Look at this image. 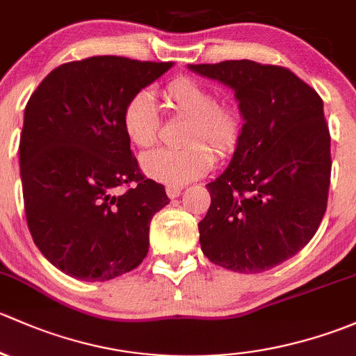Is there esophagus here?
<instances>
[{"label": "esophagus", "mask_w": 356, "mask_h": 356, "mask_svg": "<svg viewBox=\"0 0 356 356\" xmlns=\"http://www.w3.org/2000/svg\"><path fill=\"white\" fill-rule=\"evenodd\" d=\"M179 193H181V186L166 185V195L170 197V199H177V197H179Z\"/></svg>", "instance_id": "1"}]
</instances>
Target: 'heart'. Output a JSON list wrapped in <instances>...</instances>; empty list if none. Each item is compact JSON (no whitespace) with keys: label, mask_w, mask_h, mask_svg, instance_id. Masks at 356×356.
<instances>
[{"label":"heart","mask_w":356,"mask_h":356,"mask_svg":"<svg viewBox=\"0 0 356 356\" xmlns=\"http://www.w3.org/2000/svg\"><path fill=\"white\" fill-rule=\"evenodd\" d=\"M168 108L188 118L181 149H157L140 161L142 173L168 185H185L200 178L216 157H228L241 137V116L232 106L218 104L209 87L188 76H179L163 89ZM122 127L128 142L137 149H151L157 142L161 118L156 102L147 90L128 99L123 108ZM207 145L208 149L204 147Z\"/></svg>","instance_id":"heart-1"}]
</instances>
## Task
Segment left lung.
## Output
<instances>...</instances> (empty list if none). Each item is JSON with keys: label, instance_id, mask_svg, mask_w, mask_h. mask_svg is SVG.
<instances>
[{"label": "left lung", "instance_id": "8db88e82", "mask_svg": "<svg viewBox=\"0 0 356 356\" xmlns=\"http://www.w3.org/2000/svg\"><path fill=\"white\" fill-rule=\"evenodd\" d=\"M188 68L232 87L245 122L232 163L205 185L204 255L234 273L273 269L312 240L327 207L331 135L322 99L276 65L232 60Z\"/></svg>", "mask_w": 356, "mask_h": 356}]
</instances>
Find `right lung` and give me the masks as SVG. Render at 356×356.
<instances>
[{"mask_svg": "<svg viewBox=\"0 0 356 356\" xmlns=\"http://www.w3.org/2000/svg\"><path fill=\"white\" fill-rule=\"evenodd\" d=\"M171 67L122 56L72 61L54 68L25 106L27 225L41 254L68 276L108 281L147 255L149 226L170 200L140 173L122 115L128 99Z\"/></svg>", "mask_w": 356, "mask_h": 356, "instance_id": "right-lung-1", "label": "right lung"}]
</instances>
